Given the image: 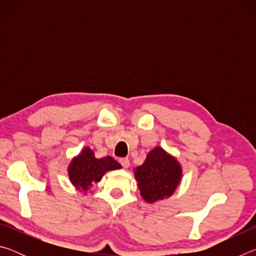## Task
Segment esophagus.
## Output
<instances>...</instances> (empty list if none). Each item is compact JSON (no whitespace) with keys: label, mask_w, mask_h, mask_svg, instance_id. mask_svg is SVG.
I'll return each instance as SVG.
<instances>
[{"label":"esophagus","mask_w":256,"mask_h":256,"mask_svg":"<svg viewBox=\"0 0 256 256\" xmlns=\"http://www.w3.org/2000/svg\"><path fill=\"white\" fill-rule=\"evenodd\" d=\"M118 162L124 168H128L130 166V160L128 158H120Z\"/></svg>","instance_id":"34e87169"}]
</instances>
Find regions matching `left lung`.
<instances>
[{"label":"left lung","instance_id":"1","mask_svg":"<svg viewBox=\"0 0 256 256\" xmlns=\"http://www.w3.org/2000/svg\"><path fill=\"white\" fill-rule=\"evenodd\" d=\"M141 196L149 203L170 196L180 184L182 170L176 160L157 146L136 170Z\"/></svg>","mask_w":256,"mask_h":256}]
</instances>
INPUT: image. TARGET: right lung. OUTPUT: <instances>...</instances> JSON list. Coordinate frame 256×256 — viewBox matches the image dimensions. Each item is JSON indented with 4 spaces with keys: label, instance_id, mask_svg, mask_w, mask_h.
Here are the masks:
<instances>
[{
    "label": "right lung",
    "instance_id": "obj_1",
    "mask_svg": "<svg viewBox=\"0 0 256 256\" xmlns=\"http://www.w3.org/2000/svg\"><path fill=\"white\" fill-rule=\"evenodd\" d=\"M120 164L110 156L97 159L94 151L86 148L76 158L72 160L68 167V175L73 184L84 190L90 185L102 180L107 170H120Z\"/></svg>",
    "mask_w": 256,
    "mask_h": 256
}]
</instances>
